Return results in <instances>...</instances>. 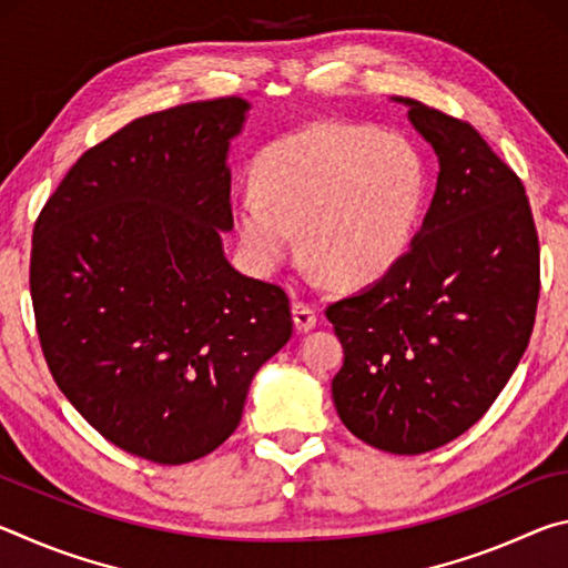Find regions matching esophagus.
I'll list each match as a JSON object with an SVG mask.
<instances>
[{"mask_svg":"<svg viewBox=\"0 0 568 568\" xmlns=\"http://www.w3.org/2000/svg\"><path fill=\"white\" fill-rule=\"evenodd\" d=\"M293 323H295L297 333H307L315 328L318 318H315L313 307H307L305 303H293Z\"/></svg>","mask_w":568,"mask_h":568,"instance_id":"obj_1","label":"esophagus"}]
</instances>
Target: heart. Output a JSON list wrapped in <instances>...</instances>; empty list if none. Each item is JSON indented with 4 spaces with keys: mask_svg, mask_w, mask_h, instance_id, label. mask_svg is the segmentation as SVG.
Instances as JSON below:
<instances>
[{
    "mask_svg": "<svg viewBox=\"0 0 568 568\" xmlns=\"http://www.w3.org/2000/svg\"><path fill=\"white\" fill-rule=\"evenodd\" d=\"M253 185L233 200L247 265L271 275L291 257L301 230L315 275L355 287L381 281L408 253L428 170L400 134L318 122L267 145Z\"/></svg>",
    "mask_w": 568,
    "mask_h": 568,
    "instance_id": "1",
    "label": "heart"
}]
</instances>
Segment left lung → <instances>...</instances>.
<instances>
[{
	"label": "left lung",
	"mask_w": 568,
	"mask_h": 568,
	"mask_svg": "<svg viewBox=\"0 0 568 568\" xmlns=\"http://www.w3.org/2000/svg\"><path fill=\"white\" fill-rule=\"evenodd\" d=\"M390 102L436 152L434 200L400 263L325 315L345 353L343 426L416 456L466 434L514 376L536 318L538 237L521 180L470 124Z\"/></svg>",
	"instance_id": "obj_1"
}]
</instances>
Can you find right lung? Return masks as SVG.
Instances as JSON below:
<instances>
[{
  "instance_id": "1",
  "label": "right lung",
  "mask_w": 568,
  "mask_h": 568,
  "mask_svg": "<svg viewBox=\"0 0 568 568\" xmlns=\"http://www.w3.org/2000/svg\"><path fill=\"white\" fill-rule=\"evenodd\" d=\"M250 102H190L84 152L32 240V305L52 378L94 430L180 466L225 444L255 373L291 341L283 287L237 273L230 142Z\"/></svg>"
}]
</instances>
